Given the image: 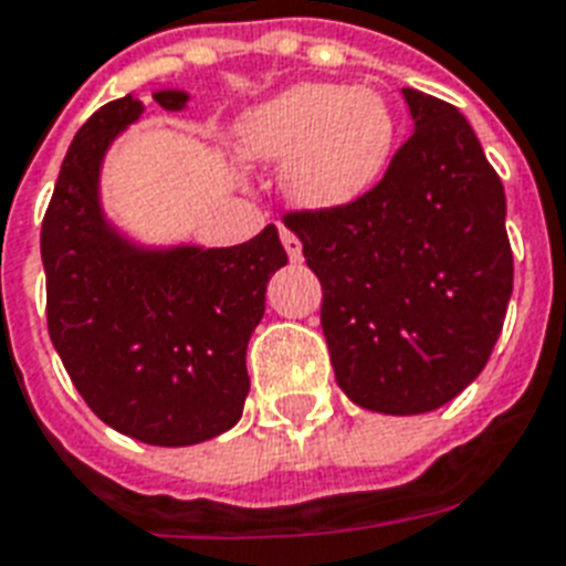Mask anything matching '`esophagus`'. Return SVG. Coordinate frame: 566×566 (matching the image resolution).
I'll return each mask as SVG.
<instances>
[{
  "label": "esophagus",
  "mask_w": 566,
  "mask_h": 566,
  "mask_svg": "<svg viewBox=\"0 0 566 566\" xmlns=\"http://www.w3.org/2000/svg\"><path fill=\"white\" fill-rule=\"evenodd\" d=\"M280 242H283V248H286L289 260L292 262H297L304 256V244H301V239H297L289 227H280Z\"/></svg>",
  "instance_id": "1"
}]
</instances>
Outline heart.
Returning a JSON list of instances; mask_svg holds the SVG:
<instances>
[{
	"mask_svg": "<svg viewBox=\"0 0 566 566\" xmlns=\"http://www.w3.org/2000/svg\"><path fill=\"white\" fill-rule=\"evenodd\" d=\"M239 153L286 161L289 197L306 209H343L378 186L396 150V115L378 91L304 82L239 120Z\"/></svg>",
	"mask_w": 566,
	"mask_h": 566,
	"instance_id": "heart-1",
	"label": "heart"
}]
</instances>
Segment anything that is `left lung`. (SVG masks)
<instances>
[{
  "mask_svg": "<svg viewBox=\"0 0 566 566\" xmlns=\"http://www.w3.org/2000/svg\"><path fill=\"white\" fill-rule=\"evenodd\" d=\"M413 135L369 195L286 212L322 283L336 384L389 416L437 410L488 366L514 289L505 188L467 117L405 87Z\"/></svg>",
  "mask_w": 566,
  "mask_h": 566,
  "instance_id": "1",
  "label": "left lung"
}]
</instances>
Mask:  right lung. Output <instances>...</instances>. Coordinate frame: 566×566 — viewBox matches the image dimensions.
Masks as SVG:
<instances>
[{
    "label": "right lung",
    "mask_w": 566,
    "mask_h": 566,
    "mask_svg": "<svg viewBox=\"0 0 566 566\" xmlns=\"http://www.w3.org/2000/svg\"><path fill=\"white\" fill-rule=\"evenodd\" d=\"M186 91H159L168 112ZM133 94L87 117L61 161L41 227L46 327L85 405L150 446H195L242 419L244 354L271 274L289 262L269 223L235 248L153 251L105 221V150L142 117Z\"/></svg>",
    "instance_id": "obj_1"
}]
</instances>
